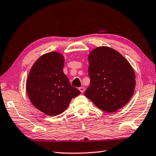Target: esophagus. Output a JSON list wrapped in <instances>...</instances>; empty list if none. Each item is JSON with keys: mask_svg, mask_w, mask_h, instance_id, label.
I'll use <instances>...</instances> for the list:
<instances>
[{"mask_svg": "<svg viewBox=\"0 0 156 156\" xmlns=\"http://www.w3.org/2000/svg\"><path fill=\"white\" fill-rule=\"evenodd\" d=\"M78 89H79V90H80V91L81 92H82V93L85 92V87H79Z\"/></svg>", "mask_w": 156, "mask_h": 156, "instance_id": "1", "label": "esophagus"}]
</instances>
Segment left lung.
Returning a JSON list of instances; mask_svg holds the SVG:
<instances>
[{"mask_svg": "<svg viewBox=\"0 0 156 156\" xmlns=\"http://www.w3.org/2000/svg\"><path fill=\"white\" fill-rule=\"evenodd\" d=\"M90 85L85 92L101 110L108 113L126 105L134 94L135 74L128 61L113 49L102 46L88 56Z\"/></svg>", "mask_w": 156, "mask_h": 156, "instance_id": "8db88e82", "label": "left lung"}]
</instances>
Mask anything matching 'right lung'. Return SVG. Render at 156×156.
Instances as JSON below:
<instances>
[{"instance_id":"1","label":"right lung","mask_w":156,"mask_h":156,"mask_svg":"<svg viewBox=\"0 0 156 156\" xmlns=\"http://www.w3.org/2000/svg\"><path fill=\"white\" fill-rule=\"evenodd\" d=\"M64 58L62 54L51 52L37 59L29 72L27 92L32 104L48 115L61 114L71 99L80 94L71 86L63 72Z\"/></svg>"}]
</instances>
